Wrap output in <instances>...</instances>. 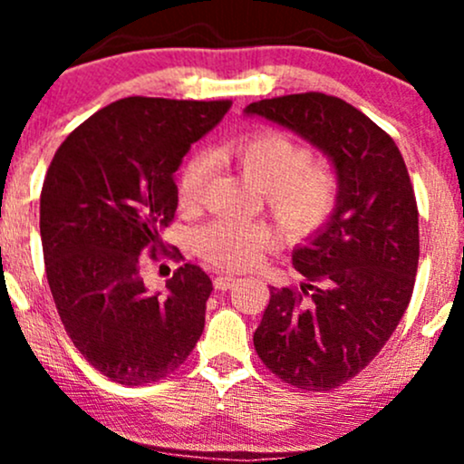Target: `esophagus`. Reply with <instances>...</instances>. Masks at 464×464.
Returning <instances> with one entry per match:
<instances>
[{
    "label": "esophagus",
    "mask_w": 464,
    "mask_h": 464,
    "mask_svg": "<svg viewBox=\"0 0 464 464\" xmlns=\"http://www.w3.org/2000/svg\"><path fill=\"white\" fill-rule=\"evenodd\" d=\"M236 284H237V279H236V276H231V275H220V276H216V279H214L216 290H231V287Z\"/></svg>",
    "instance_id": "34e87169"
}]
</instances>
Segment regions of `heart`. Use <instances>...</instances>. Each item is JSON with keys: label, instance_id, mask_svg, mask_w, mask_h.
<instances>
[{"label": "heart", "instance_id": "obj_1", "mask_svg": "<svg viewBox=\"0 0 464 464\" xmlns=\"http://www.w3.org/2000/svg\"><path fill=\"white\" fill-rule=\"evenodd\" d=\"M250 183L264 191L268 209L295 236L321 228L338 207V177L332 168L312 163V152L284 132L266 130L242 137L227 148ZM209 154H194L179 174V200L194 205L211 177ZM270 231L259 222L222 218L194 233L198 253L220 268H244L259 257Z\"/></svg>", "mask_w": 464, "mask_h": 464}]
</instances>
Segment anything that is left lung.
Wrapping results in <instances>:
<instances>
[{"mask_svg":"<svg viewBox=\"0 0 464 464\" xmlns=\"http://www.w3.org/2000/svg\"><path fill=\"white\" fill-rule=\"evenodd\" d=\"M296 132L332 161L338 207L296 246L301 287H270L253 335L276 377L329 391L380 353L406 312L419 266V211L406 163L391 135L362 111L324 93H295L246 106Z\"/></svg>","mask_w":464,"mask_h":464,"instance_id":"left-lung-1","label":"left lung"}]
</instances>
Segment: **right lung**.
<instances>
[{
  "label": "right lung",
  "mask_w": 464,
  "mask_h": 464,
  "mask_svg": "<svg viewBox=\"0 0 464 464\" xmlns=\"http://www.w3.org/2000/svg\"><path fill=\"white\" fill-rule=\"evenodd\" d=\"M231 100L124 98L61 143L41 191L45 275L65 332L93 369L143 386L177 371L205 329L211 279L180 266L148 292L141 255L163 246L179 205L174 172Z\"/></svg>",
  "instance_id": "add662e5"
}]
</instances>
